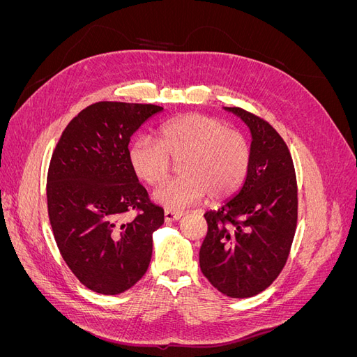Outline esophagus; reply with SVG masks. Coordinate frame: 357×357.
I'll use <instances>...</instances> for the list:
<instances>
[{"label":"esophagus","instance_id":"1","mask_svg":"<svg viewBox=\"0 0 357 357\" xmlns=\"http://www.w3.org/2000/svg\"><path fill=\"white\" fill-rule=\"evenodd\" d=\"M164 215H165V222H176V220L181 219V215H183V211H174V210H165Z\"/></svg>","mask_w":357,"mask_h":357}]
</instances>
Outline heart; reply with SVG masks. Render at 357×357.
I'll return each instance as SVG.
<instances>
[{
  "label": "heart",
  "instance_id": "obj_1",
  "mask_svg": "<svg viewBox=\"0 0 357 357\" xmlns=\"http://www.w3.org/2000/svg\"><path fill=\"white\" fill-rule=\"evenodd\" d=\"M129 165L149 186L160 185L171 172V160L180 162V177L164 183L153 199L169 210L198 202L205 193L213 201L238 190L250 167V144L235 129L225 128L205 114L172 119L159 129V142L139 138L129 149Z\"/></svg>",
  "mask_w": 357,
  "mask_h": 357
}]
</instances>
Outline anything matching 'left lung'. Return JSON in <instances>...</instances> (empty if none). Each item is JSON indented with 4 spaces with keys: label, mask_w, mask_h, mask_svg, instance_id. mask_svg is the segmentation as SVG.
Returning a JSON list of instances; mask_svg holds the SVG:
<instances>
[{
    "label": "left lung",
    "mask_w": 357,
    "mask_h": 357,
    "mask_svg": "<svg viewBox=\"0 0 357 357\" xmlns=\"http://www.w3.org/2000/svg\"><path fill=\"white\" fill-rule=\"evenodd\" d=\"M252 132L250 167L243 188L208 225L199 265L208 282L229 298L261 294L282 273L298 222V186L284 139L264 119L240 107H225Z\"/></svg>",
    "instance_id": "1"
}]
</instances>
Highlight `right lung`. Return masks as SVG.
I'll list each match as a JSON object with an SVG mask.
<instances>
[{
	"label": "right lung",
	"mask_w": 357,
	"mask_h": 357,
	"mask_svg": "<svg viewBox=\"0 0 357 357\" xmlns=\"http://www.w3.org/2000/svg\"><path fill=\"white\" fill-rule=\"evenodd\" d=\"M153 104L101 101L67 125L47 172V210L61 256L79 282L119 295L142 278L152 259L164 210L129 165L132 134L160 113ZM137 210L134 221L125 212Z\"/></svg>",
	"instance_id": "obj_1"
}]
</instances>
